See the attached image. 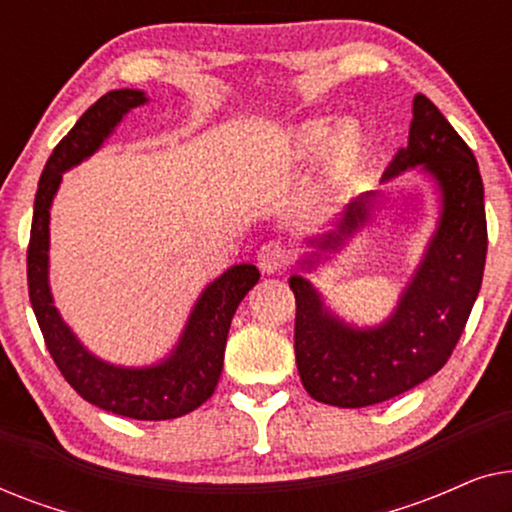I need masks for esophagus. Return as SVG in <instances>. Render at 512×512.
<instances>
[{"instance_id":"34e87169","label":"esophagus","mask_w":512,"mask_h":512,"mask_svg":"<svg viewBox=\"0 0 512 512\" xmlns=\"http://www.w3.org/2000/svg\"><path fill=\"white\" fill-rule=\"evenodd\" d=\"M256 261L265 275H275V272L284 270L286 263H289V249L282 242H268L258 249Z\"/></svg>"}]
</instances>
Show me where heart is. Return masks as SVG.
Masks as SVG:
<instances>
[{"label": "heart", "instance_id": "heart-1", "mask_svg": "<svg viewBox=\"0 0 512 512\" xmlns=\"http://www.w3.org/2000/svg\"><path fill=\"white\" fill-rule=\"evenodd\" d=\"M319 156L321 193L333 198L352 184L368 158V139L361 125L328 118H307L293 125L286 135L284 158L289 163H307Z\"/></svg>", "mask_w": 512, "mask_h": 512}]
</instances>
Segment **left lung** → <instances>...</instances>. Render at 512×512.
I'll list each match as a JSON object with an SVG mask.
<instances>
[{"instance_id":"left-lung-1","label":"left lung","mask_w":512,"mask_h":512,"mask_svg":"<svg viewBox=\"0 0 512 512\" xmlns=\"http://www.w3.org/2000/svg\"><path fill=\"white\" fill-rule=\"evenodd\" d=\"M410 170L436 186L438 221L387 319L349 324L310 279H289L298 373L314 401L366 408L405 394L445 366L464 333L485 270V188L473 151L424 95L412 100L408 146L391 160L382 184ZM380 198L382 191H366L349 200L328 233L307 240L314 251L300 258L298 268L312 272L340 254L368 226Z\"/></svg>"}]
</instances>
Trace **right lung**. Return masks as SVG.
I'll list each match as a JSON object with an SVG mask.
<instances>
[{
	"instance_id": "add662e5",
	"label": "right lung",
	"mask_w": 512,
	"mask_h": 512,
	"mask_svg": "<svg viewBox=\"0 0 512 512\" xmlns=\"http://www.w3.org/2000/svg\"><path fill=\"white\" fill-rule=\"evenodd\" d=\"M146 102L149 97L144 90H109L53 149L34 198L27 286L48 352L76 394L114 415L160 422L188 415L214 394L223 368L230 321L242 298L256 286L261 272L254 263H237L209 282L195 300L177 345L149 366H116L100 359L62 319L48 279L51 207L62 184V174L100 151L118 123Z\"/></svg>"
}]
</instances>
